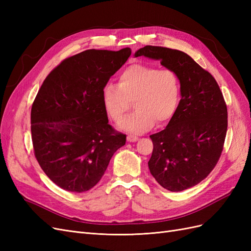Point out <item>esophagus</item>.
Masks as SVG:
<instances>
[{
	"instance_id": "1",
	"label": "esophagus",
	"mask_w": 251,
	"mask_h": 251,
	"mask_svg": "<svg viewBox=\"0 0 251 251\" xmlns=\"http://www.w3.org/2000/svg\"><path fill=\"white\" fill-rule=\"evenodd\" d=\"M126 139H127L128 142H135V141L138 140V137H137V136H136V135L128 134V135L126 136Z\"/></svg>"
}]
</instances>
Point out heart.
<instances>
[{
	"label": "heart",
	"instance_id": "obj_1",
	"mask_svg": "<svg viewBox=\"0 0 251 251\" xmlns=\"http://www.w3.org/2000/svg\"><path fill=\"white\" fill-rule=\"evenodd\" d=\"M181 96V82L176 71L158 69L155 66L135 64L119 74L118 86L105 83L101 101L107 115L119 121L130 109L134 112L119 127L131 133H142L155 125H164L174 117Z\"/></svg>",
	"mask_w": 251,
	"mask_h": 251
}]
</instances>
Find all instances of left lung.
<instances>
[{"label": "left lung", "mask_w": 251, "mask_h": 251, "mask_svg": "<svg viewBox=\"0 0 251 251\" xmlns=\"http://www.w3.org/2000/svg\"><path fill=\"white\" fill-rule=\"evenodd\" d=\"M135 56L160 60L180 78L176 113L164 130L150 136L154 148L149 169L168 191L191 188L208 176L223 151L227 131L223 94L214 76L184 52L146 46Z\"/></svg>", "instance_id": "1"}]
</instances>
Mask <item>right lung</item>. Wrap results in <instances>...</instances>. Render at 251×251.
Returning a JSON list of instances; mask_svg holds the SVG:
<instances>
[{"label": "right lung", "mask_w": 251, "mask_h": 251, "mask_svg": "<svg viewBox=\"0 0 251 251\" xmlns=\"http://www.w3.org/2000/svg\"><path fill=\"white\" fill-rule=\"evenodd\" d=\"M90 49L64 59L44 80L31 108L34 156L60 188L83 193L95 186L126 136L109 125L101 90L131 55Z\"/></svg>", "instance_id": "add662e5"}]
</instances>
